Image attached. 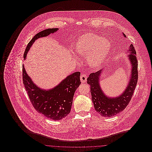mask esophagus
Segmentation results:
<instances>
[{"mask_svg":"<svg viewBox=\"0 0 152 152\" xmlns=\"http://www.w3.org/2000/svg\"><path fill=\"white\" fill-rule=\"evenodd\" d=\"M80 78H81V81L82 83H86L87 79V75H86V74H82Z\"/></svg>","mask_w":152,"mask_h":152,"instance_id":"34e87169","label":"esophagus"}]
</instances>
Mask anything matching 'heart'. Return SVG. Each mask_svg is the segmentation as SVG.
<instances>
[{
    "instance_id": "heart-1",
    "label": "heart",
    "mask_w": 152,
    "mask_h": 152,
    "mask_svg": "<svg viewBox=\"0 0 152 152\" xmlns=\"http://www.w3.org/2000/svg\"><path fill=\"white\" fill-rule=\"evenodd\" d=\"M75 53L83 57H87L89 64L98 66L102 64L110 51V44L108 41L94 33H85L74 44Z\"/></svg>"
}]
</instances>
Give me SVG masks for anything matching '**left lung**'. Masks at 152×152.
I'll list each match as a JSON object with an SVG mask.
<instances>
[{
	"instance_id": "left-lung-1",
	"label": "left lung",
	"mask_w": 152,
	"mask_h": 152,
	"mask_svg": "<svg viewBox=\"0 0 152 152\" xmlns=\"http://www.w3.org/2000/svg\"><path fill=\"white\" fill-rule=\"evenodd\" d=\"M124 37H126L124 33ZM130 55L129 58L132 66L131 77L126 89L120 96L116 98H109L106 96L99 86V80L102 70L90 74L87 78V84L90 86L92 101L95 110L104 117H111L124 110L130 102L138 80L136 52L132 44L129 49Z\"/></svg>"
}]
</instances>
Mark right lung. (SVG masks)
<instances>
[{"label":"right lung","instance_id":"1","mask_svg":"<svg viewBox=\"0 0 152 152\" xmlns=\"http://www.w3.org/2000/svg\"><path fill=\"white\" fill-rule=\"evenodd\" d=\"M58 28H47L36 34L27 44L24 53L27 54L36 40L45 37L57 31ZM23 83L34 109L46 118L57 121L65 118L70 113L73 97L77 88L81 84L80 72L68 75L58 86L49 90H44L36 86L27 74L23 65Z\"/></svg>","mask_w":152,"mask_h":152}]
</instances>
